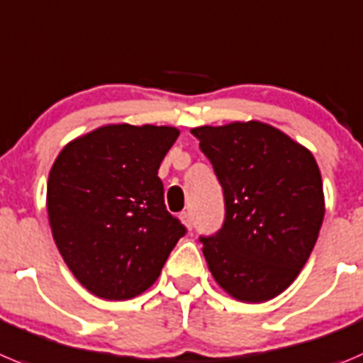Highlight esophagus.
Listing matches in <instances>:
<instances>
[{
    "mask_svg": "<svg viewBox=\"0 0 363 363\" xmlns=\"http://www.w3.org/2000/svg\"><path fill=\"white\" fill-rule=\"evenodd\" d=\"M179 218H181V222L186 226V230H191V228H194V218H191V213H189V211H182V213L179 215Z\"/></svg>",
    "mask_w": 363,
    "mask_h": 363,
    "instance_id": "34e87169",
    "label": "esophagus"
}]
</instances>
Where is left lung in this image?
<instances>
[{
  "label": "left lung",
  "instance_id": "left-lung-1",
  "mask_svg": "<svg viewBox=\"0 0 363 363\" xmlns=\"http://www.w3.org/2000/svg\"><path fill=\"white\" fill-rule=\"evenodd\" d=\"M224 189L226 220L201 238L215 282L240 302L275 298L315 247L325 213L313 153L262 121L191 128Z\"/></svg>",
  "mask_w": 363,
  "mask_h": 363
}]
</instances>
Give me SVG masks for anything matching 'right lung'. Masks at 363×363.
Segmentation results:
<instances>
[{"instance_id": "1", "label": "right lung", "mask_w": 363, "mask_h": 363, "mask_svg": "<svg viewBox=\"0 0 363 363\" xmlns=\"http://www.w3.org/2000/svg\"><path fill=\"white\" fill-rule=\"evenodd\" d=\"M179 133L175 126L104 125L55 157L47 182L52 237L92 295L128 300L145 293L184 235L157 177Z\"/></svg>"}]
</instances>
